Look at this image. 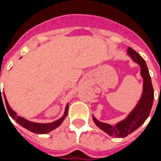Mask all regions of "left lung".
I'll return each mask as SVG.
<instances>
[{"label":"left lung","mask_w":161,"mask_h":161,"mask_svg":"<svg viewBox=\"0 0 161 161\" xmlns=\"http://www.w3.org/2000/svg\"><path fill=\"white\" fill-rule=\"evenodd\" d=\"M128 53L132 59L139 64L141 67V75L143 77V92L138 104L123 121L116 123L115 126L101 122L93 116V121L98 128L108 135L117 138H124L128 136L145 122L149 116L154 98L151 77L145 60L131 47L128 48Z\"/></svg>","instance_id":"8db88e82"}]
</instances>
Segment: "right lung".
Returning a JSON list of instances; mask_svg holds the SVG:
<instances>
[{"label":"right lung","instance_id":"obj_1","mask_svg":"<svg viewBox=\"0 0 161 161\" xmlns=\"http://www.w3.org/2000/svg\"><path fill=\"white\" fill-rule=\"evenodd\" d=\"M4 99H5L6 108H7V110L8 112V114L10 115V116H11L14 120H15L20 126H22L23 128H26L27 130L33 132V133H36V134H47V133H49V132L53 131V129H55V128H58V126H60V124L63 122L64 118L66 117L67 113H68V107H69V104L66 105L64 114L63 116L60 119H58V120L53 121V122H51V123H37V122H33V121H27V120H26L25 118H23V117H20L19 115H17V114H16L15 112L14 111L12 108H10L8 103V100H7V98H6L5 97V94H4ZM2 103V104H3L2 93H1L0 91V103ZM3 106H4V104H3ZM4 108H5V107H4ZM6 113H7V112H6ZM7 115H8V114H7Z\"/></svg>","mask_w":161,"mask_h":161}]
</instances>
